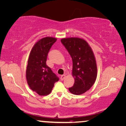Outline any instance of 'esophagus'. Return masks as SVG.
Wrapping results in <instances>:
<instances>
[{
  "mask_svg": "<svg viewBox=\"0 0 126 126\" xmlns=\"http://www.w3.org/2000/svg\"><path fill=\"white\" fill-rule=\"evenodd\" d=\"M65 77H66V75H65V74L62 75L61 76V77H60V79H61V80H64V79H65Z\"/></svg>",
  "mask_w": 126,
  "mask_h": 126,
  "instance_id": "esophagus-1",
  "label": "esophagus"
}]
</instances>
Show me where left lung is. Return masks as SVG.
Here are the masks:
<instances>
[{"label": "left lung", "instance_id": "left-lung-1", "mask_svg": "<svg viewBox=\"0 0 126 126\" xmlns=\"http://www.w3.org/2000/svg\"><path fill=\"white\" fill-rule=\"evenodd\" d=\"M61 42L73 61L75 82L69 91L77 95L84 94L91 88L97 77L96 62L91 48L86 40L79 38H63Z\"/></svg>", "mask_w": 126, "mask_h": 126}]
</instances>
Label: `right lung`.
Segmentation results:
<instances>
[{
    "label": "right lung",
    "instance_id": "right-lung-1",
    "mask_svg": "<svg viewBox=\"0 0 126 126\" xmlns=\"http://www.w3.org/2000/svg\"><path fill=\"white\" fill-rule=\"evenodd\" d=\"M57 39L46 37L35 44L30 53L26 77L29 87L40 96L51 93L55 82L59 80L46 64L48 53Z\"/></svg>",
    "mask_w": 126,
    "mask_h": 126
}]
</instances>
